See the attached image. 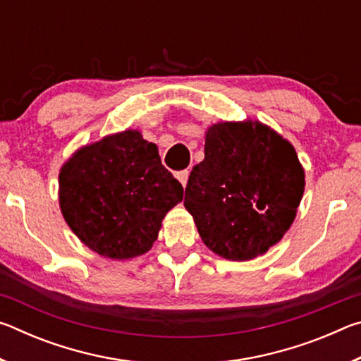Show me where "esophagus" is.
<instances>
[{
	"label": "esophagus",
	"instance_id": "obj_1",
	"mask_svg": "<svg viewBox=\"0 0 361 361\" xmlns=\"http://www.w3.org/2000/svg\"><path fill=\"white\" fill-rule=\"evenodd\" d=\"M176 178L180 180V183L183 185V188H186V185H188V178H189V170H181V172L176 173Z\"/></svg>",
	"mask_w": 361,
	"mask_h": 361
}]
</instances>
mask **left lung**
Wrapping results in <instances>:
<instances>
[{
    "mask_svg": "<svg viewBox=\"0 0 361 361\" xmlns=\"http://www.w3.org/2000/svg\"><path fill=\"white\" fill-rule=\"evenodd\" d=\"M304 185L295 148L277 132L261 122H219L207 130L185 207L212 252L248 261L290 229Z\"/></svg>",
    "mask_w": 361,
    "mask_h": 361,
    "instance_id": "8db88e82",
    "label": "left lung"
}]
</instances>
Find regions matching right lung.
Listing matches in <instances>:
<instances>
[{
    "instance_id": "1",
    "label": "right lung",
    "mask_w": 361,
    "mask_h": 361,
    "mask_svg": "<svg viewBox=\"0 0 361 361\" xmlns=\"http://www.w3.org/2000/svg\"><path fill=\"white\" fill-rule=\"evenodd\" d=\"M60 209L84 245L111 259L148 252L166 213L183 199L157 146L137 130L79 149L60 170Z\"/></svg>"
}]
</instances>
